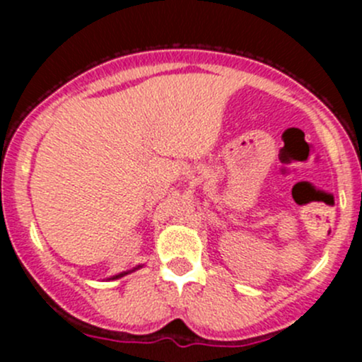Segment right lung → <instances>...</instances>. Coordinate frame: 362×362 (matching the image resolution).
<instances>
[{
    "label": "right lung",
    "mask_w": 362,
    "mask_h": 362,
    "mask_svg": "<svg viewBox=\"0 0 362 362\" xmlns=\"http://www.w3.org/2000/svg\"><path fill=\"white\" fill-rule=\"evenodd\" d=\"M140 268H141V264H138V266H134V268H133V269H127V272H122V273H117V275H113V276H110V279H108V280H117V279H122V276L129 275V273L136 272V269H140Z\"/></svg>",
    "instance_id": "right-lung-1"
}]
</instances>
